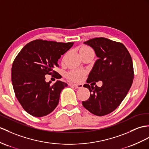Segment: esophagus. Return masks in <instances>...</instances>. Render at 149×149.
<instances>
[{"label": "esophagus", "mask_w": 149, "mask_h": 149, "mask_svg": "<svg viewBox=\"0 0 149 149\" xmlns=\"http://www.w3.org/2000/svg\"><path fill=\"white\" fill-rule=\"evenodd\" d=\"M71 85L73 86L75 88H81L83 87L82 84H75V83H74V84H72Z\"/></svg>", "instance_id": "1"}]
</instances>
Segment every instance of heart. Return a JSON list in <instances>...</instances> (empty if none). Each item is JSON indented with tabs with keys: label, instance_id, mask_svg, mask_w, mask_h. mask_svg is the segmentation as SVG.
<instances>
[{
	"label": "heart",
	"instance_id": "obj_1",
	"mask_svg": "<svg viewBox=\"0 0 149 149\" xmlns=\"http://www.w3.org/2000/svg\"><path fill=\"white\" fill-rule=\"evenodd\" d=\"M90 49L88 47L83 46L80 50H90ZM85 72L83 70H73L70 71L68 74V77L71 80L79 81L84 77Z\"/></svg>",
	"mask_w": 149,
	"mask_h": 149
}]
</instances>
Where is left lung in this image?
<instances>
[{
    "label": "left lung",
    "mask_w": 149,
    "mask_h": 149,
    "mask_svg": "<svg viewBox=\"0 0 149 149\" xmlns=\"http://www.w3.org/2000/svg\"><path fill=\"white\" fill-rule=\"evenodd\" d=\"M84 43L92 47L98 57L86 83L95 81L92 83L95 85L102 81L103 86L83 85L91 93L82 104L91 113L102 116L114 111L131 88L134 77L132 59L123 43L106 38H94Z\"/></svg>",
    "instance_id": "8db88e82"
}]
</instances>
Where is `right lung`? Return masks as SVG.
Instances as JSON below:
<instances>
[{
    "instance_id": "1",
    "label": "right lung",
    "mask_w": 149,
    "mask_h": 149,
    "mask_svg": "<svg viewBox=\"0 0 149 149\" xmlns=\"http://www.w3.org/2000/svg\"><path fill=\"white\" fill-rule=\"evenodd\" d=\"M74 42L62 43L35 40L27 43L14 59L11 70L12 83L17 99L28 114L43 117L57 107L66 83L57 81L50 85L46 74L55 76L58 59Z\"/></svg>"
}]
</instances>
